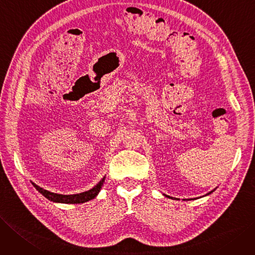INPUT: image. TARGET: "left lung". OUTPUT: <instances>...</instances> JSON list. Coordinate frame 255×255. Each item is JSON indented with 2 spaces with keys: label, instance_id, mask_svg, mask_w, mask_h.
I'll list each match as a JSON object with an SVG mask.
<instances>
[{
  "label": "left lung",
  "instance_id": "left-lung-1",
  "mask_svg": "<svg viewBox=\"0 0 255 255\" xmlns=\"http://www.w3.org/2000/svg\"><path fill=\"white\" fill-rule=\"evenodd\" d=\"M214 190H215V189H214ZM214 190H212V191H210V192H209V193H207V194H206V195H208V194H210V193H212V192H213V191H214ZM166 196H167V197H170V196H168V195H166Z\"/></svg>",
  "mask_w": 255,
  "mask_h": 255
}]
</instances>
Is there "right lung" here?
I'll return each instance as SVG.
<instances>
[{"mask_svg": "<svg viewBox=\"0 0 255 255\" xmlns=\"http://www.w3.org/2000/svg\"><path fill=\"white\" fill-rule=\"evenodd\" d=\"M104 181H105V176H104L102 180L92 188V189H90L88 191L82 192V193L69 194V195L58 194V193L50 192L48 190L43 189V188L35 185L34 183H32V185L35 187V189L37 191H39L40 193H42L46 197V199H48L51 202H54V203H64V204H82V203H85V202H88L90 200H93L94 197H96L99 194L101 188L103 186Z\"/></svg>", "mask_w": 255, "mask_h": 255, "instance_id": "add662e5", "label": "right lung"}]
</instances>
